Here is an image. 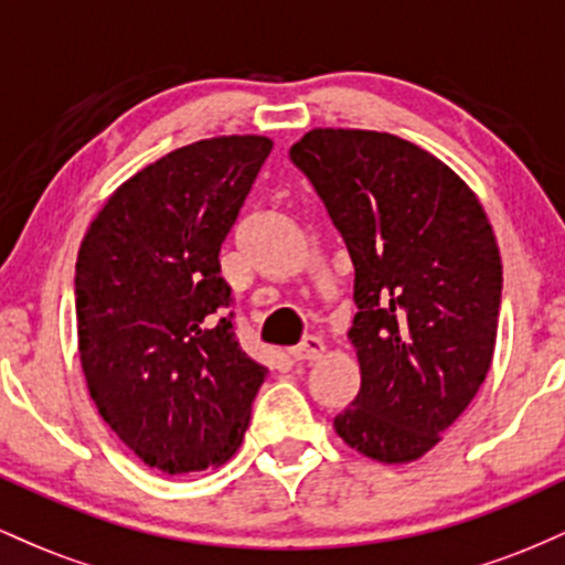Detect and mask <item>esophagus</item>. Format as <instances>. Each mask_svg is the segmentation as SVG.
Segmentation results:
<instances>
[{"label": "esophagus", "instance_id": "obj_1", "mask_svg": "<svg viewBox=\"0 0 565 565\" xmlns=\"http://www.w3.org/2000/svg\"><path fill=\"white\" fill-rule=\"evenodd\" d=\"M321 355H323V340L313 334H308L300 345L289 350V359H295V361H319Z\"/></svg>", "mask_w": 565, "mask_h": 565}]
</instances>
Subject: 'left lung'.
<instances>
[{"label": "left lung", "instance_id": "obj_1", "mask_svg": "<svg viewBox=\"0 0 565 565\" xmlns=\"http://www.w3.org/2000/svg\"><path fill=\"white\" fill-rule=\"evenodd\" d=\"M353 260L348 340L361 387L334 430L382 465L414 462L470 406L497 345L502 257L451 167L391 132L316 127L291 146Z\"/></svg>", "mask_w": 565, "mask_h": 565}]
</instances>
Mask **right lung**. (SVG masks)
<instances>
[{"instance_id": "right-lung-1", "label": "right lung", "mask_w": 565, "mask_h": 565, "mask_svg": "<svg viewBox=\"0 0 565 565\" xmlns=\"http://www.w3.org/2000/svg\"><path fill=\"white\" fill-rule=\"evenodd\" d=\"M274 140L220 135L125 180L76 257V334L89 398L148 468L228 462L268 369L238 348L220 246Z\"/></svg>"}]
</instances>
